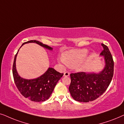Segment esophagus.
Listing matches in <instances>:
<instances>
[{"label":"esophagus","mask_w":124,"mask_h":124,"mask_svg":"<svg viewBox=\"0 0 124 124\" xmlns=\"http://www.w3.org/2000/svg\"><path fill=\"white\" fill-rule=\"evenodd\" d=\"M70 75V73H69V72L68 71H66V72H64V75L63 76L64 77H69V76Z\"/></svg>","instance_id":"obj_1"}]
</instances>
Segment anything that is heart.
<instances>
[{
    "mask_svg": "<svg viewBox=\"0 0 124 124\" xmlns=\"http://www.w3.org/2000/svg\"><path fill=\"white\" fill-rule=\"evenodd\" d=\"M88 50L85 49H72L64 52L62 57L58 58V61L64 66L73 67L77 71L85 70L87 66L89 58H86Z\"/></svg>",
    "mask_w": 124,
    "mask_h": 124,
    "instance_id": "b5f03b06",
    "label": "heart"
}]
</instances>
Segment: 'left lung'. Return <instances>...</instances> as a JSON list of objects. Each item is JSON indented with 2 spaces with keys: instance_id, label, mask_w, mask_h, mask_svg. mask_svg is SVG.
<instances>
[{
  "instance_id": "obj_1",
  "label": "left lung",
  "mask_w": 124,
  "mask_h": 124,
  "mask_svg": "<svg viewBox=\"0 0 124 124\" xmlns=\"http://www.w3.org/2000/svg\"><path fill=\"white\" fill-rule=\"evenodd\" d=\"M103 50L100 55L104 60V67L98 72H78L71 74L69 90L76 101L87 103L100 96L108 88L113 75L114 62L108 47L101 44Z\"/></svg>"
}]
</instances>
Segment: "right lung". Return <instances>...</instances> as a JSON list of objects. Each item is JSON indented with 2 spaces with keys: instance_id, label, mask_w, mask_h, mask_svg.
Wrapping results in <instances>:
<instances>
[{
  "instance_id": "add662e5",
  "label": "right lung",
  "mask_w": 124,
  "mask_h": 124,
  "mask_svg": "<svg viewBox=\"0 0 124 124\" xmlns=\"http://www.w3.org/2000/svg\"><path fill=\"white\" fill-rule=\"evenodd\" d=\"M28 43H36L46 49L53 50V47L36 40H31L23 43L21 47ZM19 51V49L15 57L12 68L13 76L16 87L23 96L31 101L35 102L45 101L50 96L54 87L63 74L57 71L52 67H49L46 71L39 77L31 79L23 78L18 74L16 67V57Z\"/></svg>"
}]
</instances>
